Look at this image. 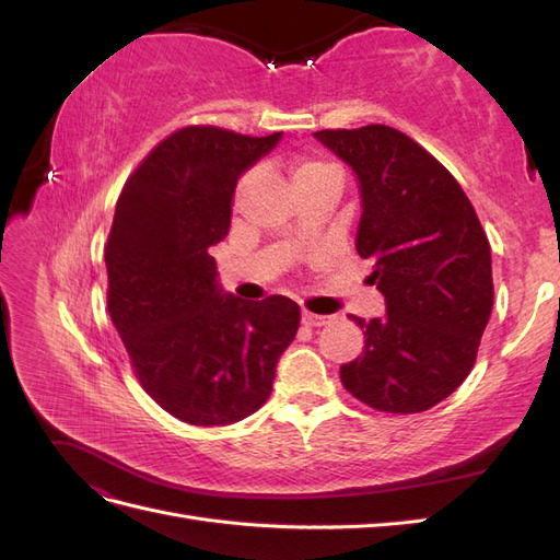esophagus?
Wrapping results in <instances>:
<instances>
[{"label":"esophagus","mask_w":560,"mask_h":560,"mask_svg":"<svg viewBox=\"0 0 560 560\" xmlns=\"http://www.w3.org/2000/svg\"><path fill=\"white\" fill-rule=\"evenodd\" d=\"M331 317H327V315H315V313H303L301 315V322L306 327H325L327 322H329Z\"/></svg>","instance_id":"1"}]
</instances>
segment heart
Returning a JSON list of instances; mask_svg holds the SVG:
<instances>
[{"label": "heart", "mask_w": 560, "mask_h": 560, "mask_svg": "<svg viewBox=\"0 0 560 560\" xmlns=\"http://www.w3.org/2000/svg\"><path fill=\"white\" fill-rule=\"evenodd\" d=\"M329 171H334V167L327 165V163L301 159V161H296V163L292 165V182H294V186H296V184H303V182H308V179H313V177H317V175H322V173H329ZM249 179H252V177H245V179H243L241 189H245V186L249 184Z\"/></svg>", "instance_id": "heart-1"}]
</instances>
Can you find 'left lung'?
Wrapping results in <instances>:
<instances>
[{"instance_id": "left-lung-1", "label": "left lung", "mask_w": 560, "mask_h": 560, "mask_svg": "<svg viewBox=\"0 0 560 560\" xmlns=\"http://www.w3.org/2000/svg\"><path fill=\"white\" fill-rule=\"evenodd\" d=\"M315 140L358 177L360 257L385 313L352 317L360 358L341 366L352 397L387 413H418L453 395L477 360L493 311L490 245L463 186L389 126L319 130Z\"/></svg>"}]
</instances>
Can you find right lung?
Listing matches in <instances>:
<instances>
[{
    "label": "right lung",
    "mask_w": 560,
    "mask_h": 560,
    "mask_svg": "<svg viewBox=\"0 0 560 560\" xmlns=\"http://www.w3.org/2000/svg\"><path fill=\"white\" fill-rule=\"evenodd\" d=\"M280 140L182 128L116 202L105 249L109 317L147 395L189 425H231L261 409L299 329L292 299L224 292L210 254L231 229L238 179Z\"/></svg>",
    "instance_id": "right-lung-1"
}]
</instances>
